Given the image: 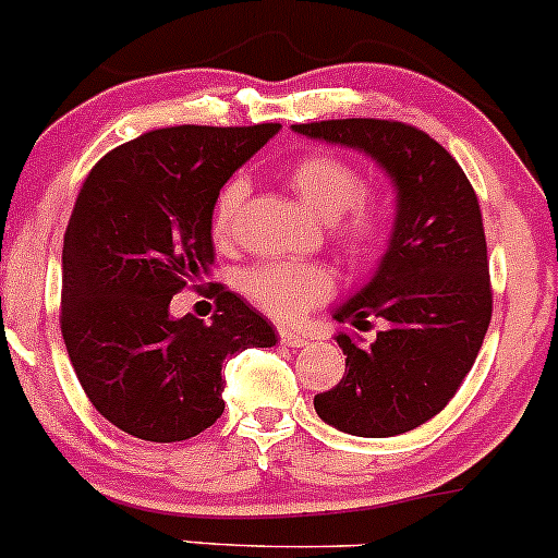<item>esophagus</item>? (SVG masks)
Returning <instances> with one entry per match:
<instances>
[{
  "instance_id": "34e87169",
  "label": "esophagus",
  "mask_w": 558,
  "mask_h": 558,
  "mask_svg": "<svg viewBox=\"0 0 558 558\" xmlns=\"http://www.w3.org/2000/svg\"><path fill=\"white\" fill-rule=\"evenodd\" d=\"M279 341L284 343V347H303V343H306L308 338L301 336V332L287 330V327H281V330H279Z\"/></svg>"
}]
</instances>
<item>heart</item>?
<instances>
[{
  "label": "heart",
  "mask_w": 558,
  "mask_h": 558,
  "mask_svg": "<svg viewBox=\"0 0 558 558\" xmlns=\"http://www.w3.org/2000/svg\"><path fill=\"white\" fill-rule=\"evenodd\" d=\"M287 182L319 220L330 222V239L349 263L365 266L381 255L395 226L392 198L384 187L365 185L352 160L325 150L306 153L290 166ZM246 191L244 174H233L217 191L209 217L217 244L231 241ZM239 287L268 317L290 322L332 295V277L317 263H257L241 271Z\"/></svg>",
  "instance_id": "1"
}]
</instances>
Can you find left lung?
I'll use <instances>...</instances> for the list:
<instances>
[{
  "instance_id": "left-lung-1",
  "label": "left lung",
  "mask_w": 558,
  "mask_h": 558,
  "mask_svg": "<svg viewBox=\"0 0 558 558\" xmlns=\"http://www.w3.org/2000/svg\"><path fill=\"white\" fill-rule=\"evenodd\" d=\"M292 129L360 147L398 187V222L381 268L332 314L357 330L371 319L387 327L367 347L338 336L349 371L314 395V408L349 435H403L449 405L489 330L492 277L478 195L451 153L411 123L343 118Z\"/></svg>"
}]
</instances>
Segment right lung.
Segmentation results:
<instances>
[{"label": "right lung", "instance_id": "add662e5", "mask_svg": "<svg viewBox=\"0 0 558 558\" xmlns=\"http://www.w3.org/2000/svg\"><path fill=\"white\" fill-rule=\"evenodd\" d=\"M277 131H147L107 153L80 187L64 233L61 332L90 403L134 438L177 444L204 433L226 411L222 363L277 343L236 292L206 281L215 195ZM185 286L216 301L209 326L168 314Z\"/></svg>", "mask_w": 558, "mask_h": 558}]
</instances>
